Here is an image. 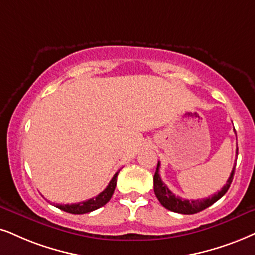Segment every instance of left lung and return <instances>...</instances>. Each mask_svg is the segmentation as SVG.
<instances>
[{"label":"left lung","instance_id":"obj_1","mask_svg":"<svg viewBox=\"0 0 255 255\" xmlns=\"http://www.w3.org/2000/svg\"><path fill=\"white\" fill-rule=\"evenodd\" d=\"M235 131V129H234ZM237 156H238V147H237ZM159 169H160V162H157V167H156V172L154 174V193H155L157 200L160 201V204L163 206V207L169 209V211L175 212V213H180V214H194L198 213V212L204 211L205 208L209 207L217 202L219 199L222 198L226 192L230 188L232 180H233L234 176V172H235V163L233 169H232V173L228 178L226 185L221 188V191H219L218 193H215L214 195L209 196V198L202 199V200H187V199H182L180 196H175L172 192L169 191L168 187H167L165 183L162 182V180L160 178L159 174Z\"/></svg>","mask_w":255,"mask_h":255}]
</instances>
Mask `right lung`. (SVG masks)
<instances>
[{
  "label": "right lung",
  "mask_w": 255,
  "mask_h": 255,
  "mask_svg": "<svg viewBox=\"0 0 255 255\" xmlns=\"http://www.w3.org/2000/svg\"><path fill=\"white\" fill-rule=\"evenodd\" d=\"M120 172V170H119ZM119 172L115 173V175L113 176L111 182L108 183V186L100 193L99 195H96L95 198H92L87 201L79 202V204H72V205H56L57 208L62 209V211L67 212V213L72 214H85L89 213V212L95 211L102 206H105L107 202L111 200L113 193L115 191V186H117V178Z\"/></svg>",
  "instance_id": "1"
}]
</instances>
